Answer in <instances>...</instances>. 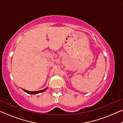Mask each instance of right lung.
Masks as SVG:
<instances>
[{
    "label": "right lung",
    "instance_id": "right-lung-1",
    "mask_svg": "<svg viewBox=\"0 0 123 123\" xmlns=\"http://www.w3.org/2000/svg\"><path fill=\"white\" fill-rule=\"evenodd\" d=\"M47 89V87L46 88H45L43 89V90H41V91H27L25 90V89H22L23 90L24 92H25L27 93H28V94H38L39 93H41V92H44L45 91H46Z\"/></svg>",
    "mask_w": 123,
    "mask_h": 123
}]
</instances>
